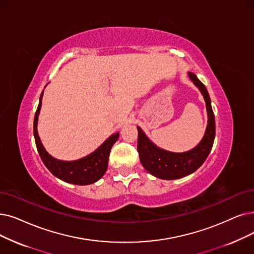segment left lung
Listing matches in <instances>:
<instances>
[{"label": "left lung", "instance_id": "8db88e82", "mask_svg": "<svg viewBox=\"0 0 254 254\" xmlns=\"http://www.w3.org/2000/svg\"><path fill=\"white\" fill-rule=\"evenodd\" d=\"M189 78L203 95L207 111V127L204 136L196 147L186 152H171L161 149L146 137L139 127L137 149L141 164L150 174L162 180H178L189 175L199 168L211 151L216 134L215 115L211 98L205 86L193 72H188Z\"/></svg>", "mask_w": 254, "mask_h": 254}]
</instances>
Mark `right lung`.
I'll list each match as a JSON object with an SVG mask.
<instances>
[{
  "instance_id": "1",
  "label": "right lung",
  "mask_w": 254,
  "mask_h": 254,
  "mask_svg": "<svg viewBox=\"0 0 254 254\" xmlns=\"http://www.w3.org/2000/svg\"><path fill=\"white\" fill-rule=\"evenodd\" d=\"M42 95L43 91L40 95L39 105L35 113L34 127H33V129H34L36 147L43 164L46 165V167L56 176V178L66 183L85 186L97 182L107 171L109 154L110 151H111L113 144L119 137V133L113 134L111 137H109L94 152L90 153L89 156H87L85 158L70 162L55 159L52 156H50L48 151L45 149V147H43L37 133V121L41 108Z\"/></svg>"
}]
</instances>
